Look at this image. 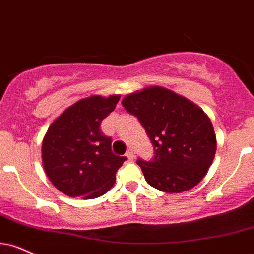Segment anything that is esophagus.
Returning <instances> with one entry per match:
<instances>
[{"label": "esophagus", "mask_w": 254, "mask_h": 254, "mask_svg": "<svg viewBox=\"0 0 254 254\" xmlns=\"http://www.w3.org/2000/svg\"><path fill=\"white\" fill-rule=\"evenodd\" d=\"M125 156L127 157V160H129V161H132L133 158H135V155H133V151L131 150V149H129V150L127 151V154H125Z\"/></svg>", "instance_id": "obj_1"}]
</instances>
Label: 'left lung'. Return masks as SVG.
<instances>
[{
  "label": "left lung",
  "mask_w": 254,
  "mask_h": 254,
  "mask_svg": "<svg viewBox=\"0 0 254 254\" xmlns=\"http://www.w3.org/2000/svg\"><path fill=\"white\" fill-rule=\"evenodd\" d=\"M122 104L137 117L154 146L152 160H137L146 182L166 193H181L196 186L216 151L214 129L202 110L158 86L131 93Z\"/></svg>",
  "instance_id": "left-lung-1"
}]
</instances>
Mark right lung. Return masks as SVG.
I'll use <instances>...</instances> for the list:
<instances>
[{"label":"right lung","mask_w":254,"mask_h":254,"mask_svg":"<svg viewBox=\"0 0 254 254\" xmlns=\"http://www.w3.org/2000/svg\"><path fill=\"white\" fill-rule=\"evenodd\" d=\"M121 96H92L73 104L48 127L42 142V163L53 186L71 197L96 198L114 186L127 157L111 150V137L100 123Z\"/></svg>","instance_id":"right-lung-1"}]
</instances>
